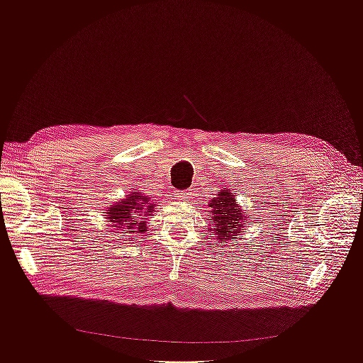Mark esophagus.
<instances>
[{
  "label": "esophagus",
  "mask_w": 363,
  "mask_h": 363,
  "mask_svg": "<svg viewBox=\"0 0 363 363\" xmlns=\"http://www.w3.org/2000/svg\"><path fill=\"white\" fill-rule=\"evenodd\" d=\"M191 195H192V194H191L189 191H175V192H174L175 200H189V199H192Z\"/></svg>",
  "instance_id": "34e87169"
}]
</instances>
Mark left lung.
<instances>
[{
	"instance_id": "1",
	"label": "left lung",
	"mask_w": 363,
	"mask_h": 363,
	"mask_svg": "<svg viewBox=\"0 0 363 363\" xmlns=\"http://www.w3.org/2000/svg\"><path fill=\"white\" fill-rule=\"evenodd\" d=\"M208 207H212V228L219 244H227L230 240H235L236 236L245 230V224L251 215H245V212L236 203L235 195L228 189H223L215 199L211 200Z\"/></svg>"
}]
</instances>
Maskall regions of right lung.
Masks as SVG:
<instances>
[{
  "label": "right lung",
  "instance_id": "obj_1",
  "mask_svg": "<svg viewBox=\"0 0 363 363\" xmlns=\"http://www.w3.org/2000/svg\"><path fill=\"white\" fill-rule=\"evenodd\" d=\"M155 208L156 204L151 201V196H147L142 192H131L125 199L108 207L106 216L108 223H112L113 227L121 230L124 235L145 233V216H151Z\"/></svg>",
  "mask_w": 363,
  "mask_h": 363
}]
</instances>
